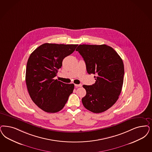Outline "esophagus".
Here are the masks:
<instances>
[{
	"mask_svg": "<svg viewBox=\"0 0 152 152\" xmlns=\"http://www.w3.org/2000/svg\"><path fill=\"white\" fill-rule=\"evenodd\" d=\"M75 86L76 88H78V87H81L82 85L81 84H75Z\"/></svg>",
	"mask_w": 152,
	"mask_h": 152,
	"instance_id": "obj_1",
	"label": "esophagus"
}]
</instances>
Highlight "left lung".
Here are the masks:
<instances>
[{"mask_svg":"<svg viewBox=\"0 0 152 152\" xmlns=\"http://www.w3.org/2000/svg\"><path fill=\"white\" fill-rule=\"evenodd\" d=\"M84 58L89 74H94L95 83L83 86L86 94L82 98L85 108L99 113L115 103L124 83V66L115 50L107 45H80L76 49Z\"/></svg>","mask_w":152,"mask_h":152,"instance_id":"8db88e82","label":"left lung"}]
</instances>
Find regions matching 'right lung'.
<instances>
[{
    "mask_svg": "<svg viewBox=\"0 0 152 152\" xmlns=\"http://www.w3.org/2000/svg\"><path fill=\"white\" fill-rule=\"evenodd\" d=\"M77 44L45 43L37 48L27 63L26 83L29 95L38 107L48 113L61 110L72 93L74 84L55 80L66 57Z\"/></svg>",
    "mask_w": 152,
    "mask_h": 152,
    "instance_id": "right-lung-1",
    "label": "right lung"
}]
</instances>
